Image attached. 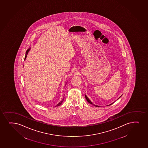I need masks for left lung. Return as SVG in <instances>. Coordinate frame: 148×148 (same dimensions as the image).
Here are the masks:
<instances>
[{
    "label": "left lung",
    "instance_id": "1",
    "mask_svg": "<svg viewBox=\"0 0 148 148\" xmlns=\"http://www.w3.org/2000/svg\"><path fill=\"white\" fill-rule=\"evenodd\" d=\"M85 97L86 99H87V101H88V102H89L90 103V104H93V103H92L90 101V99H89L88 98V97H87V96H85ZM112 103H111V104H112ZM111 104H110V105H111ZM94 106H96V105H94Z\"/></svg>",
    "mask_w": 148,
    "mask_h": 148
}]
</instances>
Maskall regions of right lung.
I'll list each match as a JSON object with an SVG mask.
<instances>
[{"label": "right lung", "instance_id": "obj_1", "mask_svg": "<svg viewBox=\"0 0 148 148\" xmlns=\"http://www.w3.org/2000/svg\"><path fill=\"white\" fill-rule=\"evenodd\" d=\"M29 50H30V49H28V51H27L26 52V56H25V59H26V58L27 57V54H28V52H29ZM63 100H64V98L63 99H62V101H60V102H59V103H58V104H57L56 106H60L61 104H62V103L63 101Z\"/></svg>", "mask_w": 148, "mask_h": 148}]
</instances>
